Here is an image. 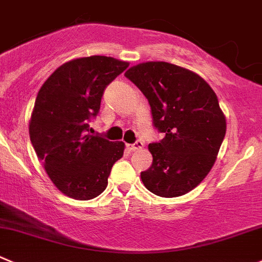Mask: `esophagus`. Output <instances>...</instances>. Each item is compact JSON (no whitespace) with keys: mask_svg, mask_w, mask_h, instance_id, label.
I'll use <instances>...</instances> for the list:
<instances>
[{"mask_svg":"<svg viewBox=\"0 0 262 262\" xmlns=\"http://www.w3.org/2000/svg\"><path fill=\"white\" fill-rule=\"evenodd\" d=\"M126 148H128L129 151H137V149H141L143 148V142L137 141L132 144H126Z\"/></svg>","mask_w":262,"mask_h":262,"instance_id":"34e87169","label":"esophagus"}]
</instances>
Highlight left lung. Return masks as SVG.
I'll use <instances>...</instances> for the list:
<instances>
[{"instance_id":"1","label":"left lung","mask_w":262,"mask_h":262,"mask_svg":"<svg viewBox=\"0 0 262 262\" xmlns=\"http://www.w3.org/2000/svg\"><path fill=\"white\" fill-rule=\"evenodd\" d=\"M125 77L146 96L165 136L148 144L154 160L141 172L144 187L166 199L190 192L214 166L227 132L216 95L199 74L164 61L138 63Z\"/></svg>"}]
</instances>
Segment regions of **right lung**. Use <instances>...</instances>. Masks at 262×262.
<instances>
[{
    "label": "right lung",
    "instance_id": "obj_1",
    "mask_svg": "<svg viewBox=\"0 0 262 262\" xmlns=\"http://www.w3.org/2000/svg\"><path fill=\"white\" fill-rule=\"evenodd\" d=\"M129 67L107 56L74 58L62 63L43 83L29 121L38 159L58 190L87 201L107 187L111 167L123 157L124 142L88 133L100 111L105 88Z\"/></svg>",
    "mask_w": 262,
    "mask_h": 262
}]
</instances>
